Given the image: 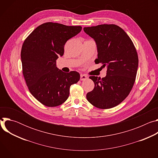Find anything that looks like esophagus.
<instances>
[{
  "mask_svg": "<svg viewBox=\"0 0 158 158\" xmlns=\"http://www.w3.org/2000/svg\"><path fill=\"white\" fill-rule=\"evenodd\" d=\"M87 78H88V77H87V76H85V75H84V74H81V78H80L81 81H85V80H86Z\"/></svg>",
  "mask_w": 158,
  "mask_h": 158,
  "instance_id": "obj_1",
  "label": "esophagus"
}]
</instances>
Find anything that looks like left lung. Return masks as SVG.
<instances>
[{"mask_svg":"<svg viewBox=\"0 0 158 158\" xmlns=\"http://www.w3.org/2000/svg\"><path fill=\"white\" fill-rule=\"evenodd\" d=\"M84 31L96 44L95 63L107 68L105 77H89L94 88L87 99L100 109L114 107L127 98L134 84L138 67L136 48L125 31L114 24L84 27Z\"/></svg>","mask_w":158,"mask_h":158,"instance_id":"obj_1","label":"left lung"}]
</instances>
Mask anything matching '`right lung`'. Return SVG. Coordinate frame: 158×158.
<instances>
[{
    "instance_id": "right-lung-1",
    "label": "right lung",
    "mask_w": 158,
    "mask_h": 158,
    "mask_svg": "<svg viewBox=\"0 0 158 158\" xmlns=\"http://www.w3.org/2000/svg\"><path fill=\"white\" fill-rule=\"evenodd\" d=\"M81 30V26L46 22L24 42L20 54L22 73L29 91L42 104H62L69 97L71 85L79 81V73L62 72L57 67L56 60L63 56L65 42Z\"/></svg>"
}]
</instances>
